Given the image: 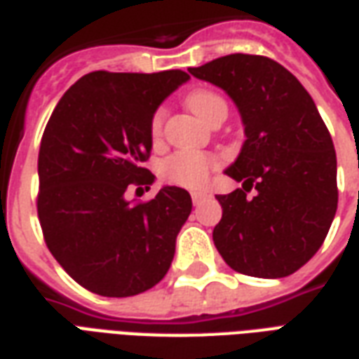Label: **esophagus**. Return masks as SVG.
<instances>
[{
  "mask_svg": "<svg viewBox=\"0 0 359 359\" xmlns=\"http://www.w3.org/2000/svg\"><path fill=\"white\" fill-rule=\"evenodd\" d=\"M206 197H208V195L203 193V191H193V193H191V201H193V205H201Z\"/></svg>",
  "mask_w": 359,
  "mask_h": 359,
  "instance_id": "esophagus-1",
  "label": "esophagus"
}]
</instances>
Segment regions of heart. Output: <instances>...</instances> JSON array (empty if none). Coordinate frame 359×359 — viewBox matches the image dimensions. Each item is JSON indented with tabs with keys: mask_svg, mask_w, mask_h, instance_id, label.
Masks as SVG:
<instances>
[{
	"mask_svg": "<svg viewBox=\"0 0 359 359\" xmlns=\"http://www.w3.org/2000/svg\"><path fill=\"white\" fill-rule=\"evenodd\" d=\"M219 104H226L224 97L212 90H195L187 95V107L203 120L208 118L210 112ZM162 124H164V111L156 109L151 116V124H149L151 137L154 141L161 137ZM214 166H216V161L210 154L183 149V151L170 154L166 161H162L161 174L168 183L195 189V187H203L208 182L210 170Z\"/></svg>",
	"mask_w": 359,
	"mask_h": 359,
	"instance_id": "heart-1",
	"label": "heart"
}]
</instances>
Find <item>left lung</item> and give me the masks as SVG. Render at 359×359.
<instances>
[{
	"label": "left lung",
	"mask_w": 359,
	"mask_h": 359,
	"mask_svg": "<svg viewBox=\"0 0 359 359\" xmlns=\"http://www.w3.org/2000/svg\"><path fill=\"white\" fill-rule=\"evenodd\" d=\"M189 72L233 99L247 140L226 170L241 189L218 195L214 245L239 273L277 279L319 250L333 224L337 154L304 86L262 55L233 53ZM255 187L257 195L246 193Z\"/></svg>",
	"instance_id": "left-lung-1"
}]
</instances>
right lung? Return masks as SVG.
Listing matches in <instances>:
<instances>
[{"instance_id":"1","label":"right lung","mask_w":359,"mask_h":359,"mask_svg":"<svg viewBox=\"0 0 359 359\" xmlns=\"http://www.w3.org/2000/svg\"><path fill=\"white\" fill-rule=\"evenodd\" d=\"M189 74L95 70L55 107L38 156V218L47 248L76 283L101 297H133L161 281L189 218L191 195L166 185L147 203H128L149 185L151 116Z\"/></svg>"}]
</instances>
